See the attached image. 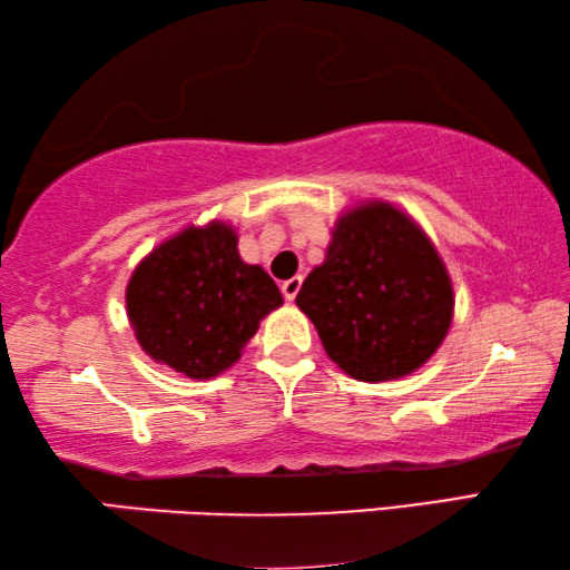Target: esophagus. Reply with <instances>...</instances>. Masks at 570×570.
<instances>
[{
	"instance_id": "esophagus-1",
	"label": "esophagus",
	"mask_w": 570,
	"mask_h": 570,
	"mask_svg": "<svg viewBox=\"0 0 570 570\" xmlns=\"http://www.w3.org/2000/svg\"><path fill=\"white\" fill-rule=\"evenodd\" d=\"M301 285H303V277H291V279H285V283H283V295H285V301H287V303H293V301H295L297 293H301Z\"/></svg>"
}]
</instances>
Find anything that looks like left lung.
<instances>
[{
    "label": "left lung",
    "mask_w": 570,
    "mask_h": 570,
    "mask_svg": "<svg viewBox=\"0 0 570 570\" xmlns=\"http://www.w3.org/2000/svg\"><path fill=\"white\" fill-rule=\"evenodd\" d=\"M295 303L351 379L394 381L434 356L454 318L452 277L412 214L384 199L335 219Z\"/></svg>",
    "instance_id": "1"
}]
</instances>
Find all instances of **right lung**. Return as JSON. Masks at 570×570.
Masks as SVG:
<instances>
[{
    "label": "right lung",
    "mask_w": 570,
    "mask_h": 570,
    "mask_svg": "<svg viewBox=\"0 0 570 570\" xmlns=\"http://www.w3.org/2000/svg\"><path fill=\"white\" fill-rule=\"evenodd\" d=\"M232 224L184 227L136 265L126 313L156 363L207 381L235 366L259 321L283 305L275 279L239 257Z\"/></svg>",
    "instance_id": "add662e5"
}]
</instances>
